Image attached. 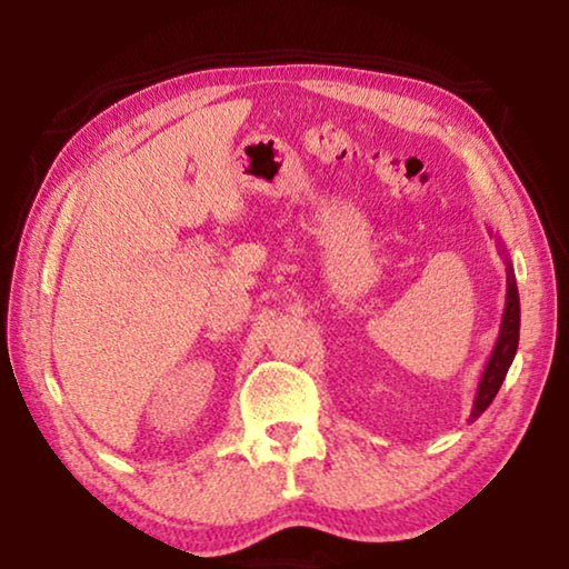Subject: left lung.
Listing matches in <instances>:
<instances>
[{
    "mask_svg": "<svg viewBox=\"0 0 569 569\" xmlns=\"http://www.w3.org/2000/svg\"><path fill=\"white\" fill-rule=\"evenodd\" d=\"M499 243V253L505 256V266H507V296H505V313H502V323H499V333L495 341V349L489 353V359L485 363V371H481L479 383H477V393H475V403H471V413L469 421L479 419L481 413L487 411L489 403L495 401L499 387L507 377L509 366L515 361L517 353V343H519V293H517V281H515V271H512V261H509L505 253L502 240L497 238Z\"/></svg>",
    "mask_w": 569,
    "mask_h": 569,
    "instance_id": "8db88e82",
    "label": "left lung"
}]
</instances>
